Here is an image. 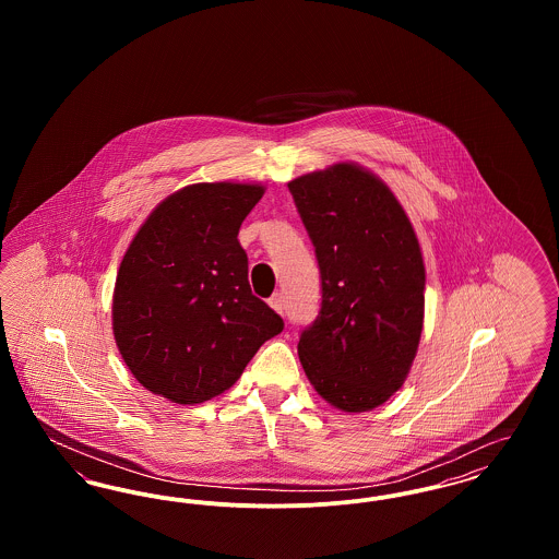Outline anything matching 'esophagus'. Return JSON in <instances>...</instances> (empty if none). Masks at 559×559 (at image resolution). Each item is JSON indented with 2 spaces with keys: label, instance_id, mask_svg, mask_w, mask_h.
<instances>
[{
  "label": "esophagus",
  "instance_id": "34e87169",
  "mask_svg": "<svg viewBox=\"0 0 559 559\" xmlns=\"http://www.w3.org/2000/svg\"><path fill=\"white\" fill-rule=\"evenodd\" d=\"M270 308L276 310L278 314H285V295L283 293H274L270 299H267Z\"/></svg>",
  "mask_w": 559,
  "mask_h": 559
}]
</instances>
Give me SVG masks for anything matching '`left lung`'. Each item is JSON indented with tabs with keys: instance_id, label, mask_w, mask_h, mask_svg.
<instances>
[{
	"instance_id": "left-lung-1",
	"label": "left lung",
	"mask_w": 559,
	"mask_h": 559,
	"mask_svg": "<svg viewBox=\"0 0 559 559\" xmlns=\"http://www.w3.org/2000/svg\"><path fill=\"white\" fill-rule=\"evenodd\" d=\"M289 190L322 281L319 317L297 344L299 362L335 408L372 411L402 388L421 340L419 239L394 192L358 163L299 176Z\"/></svg>"
}]
</instances>
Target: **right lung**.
Segmentation results:
<instances>
[{"label": "right lung", "instance_id": "1", "mask_svg": "<svg viewBox=\"0 0 559 559\" xmlns=\"http://www.w3.org/2000/svg\"><path fill=\"white\" fill-rule=\"evenodd\" d=\"M262 185L201 182L163 199L117 272L112 333L138 383L201 404L237 383L283 319L247 281L239 228Z\"/></svg>", "mask_w": 559, "mask_h": 559}]
</instances>
